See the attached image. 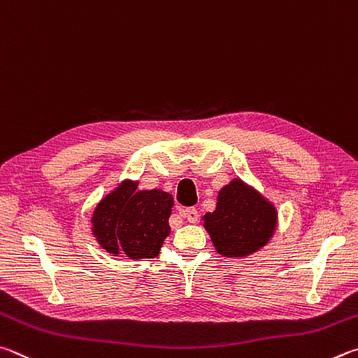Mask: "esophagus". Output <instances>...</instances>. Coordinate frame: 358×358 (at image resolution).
<instances>
[{
	"label": "esophagus",
	"mask_w": 358,
	"mask_h": 358,
	"mask_svg": "<svg viewBox=\"0 0 358 358\" xmlns=\"http://www.w3.org/2000/svg\"><path fill=\"white\" fill-rule=\"evenodd\" d=\"M182 217L189 223H196L198 220V210L195 208H187L182 210Z\"/></svg>",
	"instance_id": "1"
}]
</instances>
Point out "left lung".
<instances>
[{"label":"left lung","instance_id":"1","mask_svg":"<svg viewBox=\"0 0 358 358\" xmlns=\"http://www.w3.org/2000/svg\"><path fill=\"white\" fill-rule=\"evenodd\" d=\"M275 206L242 179H233L218 192L217 208L203 217L217 253L243 258L256 253L277 229Z\"/></svg>","mask_w":358,"mask_h":358}]
</instances>
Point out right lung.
Listing matches in <instances>:
<instances>
[{
    "instance_id": "right-lung-1",
    "label": "right lung",
    "mask_w": 358,
    "mask_h": 358,
    "mask_svg": "<svg viewBox=\"0 0 358 358\" xmlns=\"http://www.w3.org/2000/svg\"><path fill=\"white\" fill-rule=\"evenodd\" d=\"M173 204V196L166 192L138 190V182L122 180L94 209L92 234L113 256L155 258L169 236L168 220Z\"/></svg>"
}]
</instances>
